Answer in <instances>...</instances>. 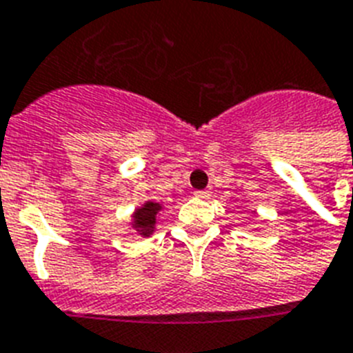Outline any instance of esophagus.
<instances>
[{
	"mask_svg": "<svg viewBox=\"0 0 353 353\" xmlns=\"http://www.w3.org/2000/svg\"><path fill=\"white\" fill-rule=\"evenodd\" d=\"M193 194L196 196V199H210L211 191L210 190H199V191H194Z\"/></svg>",
	"mask_w": 353,
	"mask_h": 353,
	"instance_id": "34e87169",
	"label": "esophagus"
}]
</instances>
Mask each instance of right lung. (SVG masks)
Instances as JSON below:
<instances>
[{"label": "right lung", "instance_id": "obj_1", "mask_svg": "<svg viewBox=\"0 0 353 353\" xmlns=\"http://www.w3.org/2000/svg\"><path fill=\"white\" fill-rule=\"evenodd\" d=\"M163 210V205L154 200H148L142 205H138L137 210L132 211L131 222H129V230L137 231L138 235H142L143 239H148L157 230V219H159L160 211Z\"/></svg>", "mask_w": 353, "mask_h": 353}]
</instances>
